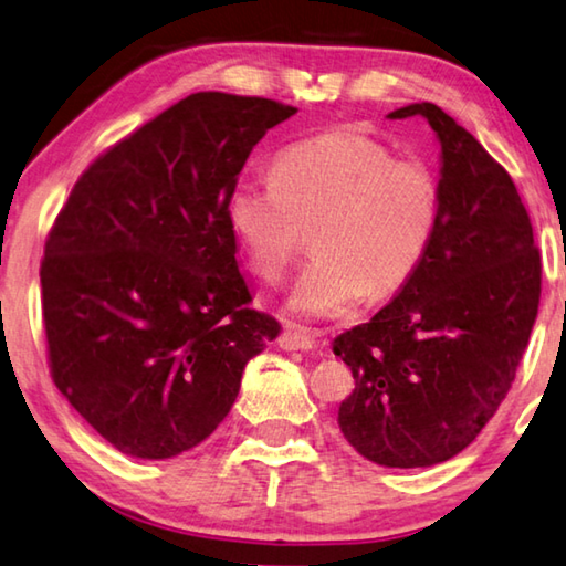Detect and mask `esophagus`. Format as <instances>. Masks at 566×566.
<instances>
[{"label":"esophagus","instance_id":"esophagus-1","mask_svg":"<svg viewBox=\"0 0 566 566\" xmlns=\"http://www.w3.org/2000/svg\"><path fill=\"white\" fill-rule=\"evenodd\" d=\"M276 345H280L282 349H312V337H310V332H304V329H297V327H286L282 335H280V339H276Z\"/></svg>","mask_w":566,"mask_h":566}]
</instances>
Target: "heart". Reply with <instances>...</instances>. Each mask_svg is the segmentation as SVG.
<instances>
[{
    "label": "heart",
    "mask_w": 566,
    "mask_h": 566,
    "mask_svg": "<svg viewBox=\"0 0 566 566\" xmlns=\"http://www.w3.org/2000/svg\"><path fill=\"white\" fill-rule=\"evenodd\" d=\"M443 196L433 168L365 133L337 128L284 148L272 178H241L227 223L244 262L282 280L312 234L315 262L294 284L292 310L345 317L365 297L400 292L433 249Z\"/></svg>",
    "instance_id": "heart-1"
}]
</instances>
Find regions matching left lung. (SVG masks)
<instances>
[{"instance_id":"1","label":"left lung","mask_w":566,"mask_h":566,"mask_svg":"<svg viewBox=\"0 0 566 566\" xmlns=\"http://www.w3.org/2000/svg\"><path fill=\"white\" fill-rule=\"evenodd\" d=\"M441 227L418 274L365 325L335 337L355 390L337 412L367 461L418 469L453 459L506 398L542 297V254L506 168L433 103Z\"/></svg>"}]
</instances>
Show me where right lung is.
I'll return each instance as SVG.
<instances>
[{
  "mask_svg": "<svg viewBox=\"0 0 566 566\" xmlns=\"http://www.w3.org/2000/svg\"><path fill=\"white\" fill-rule=\"evenodd\" d=\"M297 107L193 93L87 166L40 266L57 390L136 459L199 446L282 325L251 310L227 196L264 133Z\"/></svg>",
  "mask_w": 566,
  "mask_h": 566,
  "instance_id": "1",
  "label": "right lung"
}]
</instances>
